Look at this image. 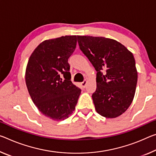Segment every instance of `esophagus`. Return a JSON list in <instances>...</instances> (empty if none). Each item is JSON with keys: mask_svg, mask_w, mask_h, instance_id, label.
Wrapping results in <instances>:
<instances>
[{"mask_svg": "<svg viewBox=\"0 0 156 156\" xmlns=\"http://www.w3.org/2000/svg\"><path fill=\"white\" fill-rule=\"evenodd\" d=\"M87 80H84L83 82L81 83V85H82V87L85 88L86 87V85H87Z\"/></svg>", "mask_w": 156, "mask_h": 156, "instance_id": "esophagus-1", "label": "esophagus"}]
</instances>
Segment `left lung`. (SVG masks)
Wrapping results in <instances>:
<instances>
[{
    "label": "left lung",
    "instance_id": "left-lung-1",
    "mask_svg": "<svg viewBox=\"0 0 156 156\" xmlns=\"http://www.w3.org/2000/svg\"><path fill=\"white\" fill-rule=\"evenodd\" d=\"M80 50L96 73V90L92 94L95 109L106 118L122 115L131 104L137 82L135 60L131 52L115 39L77 36Z\"/></svg>",
    "mask_w": 156,
    "mask_h": 156
}]
</instances>
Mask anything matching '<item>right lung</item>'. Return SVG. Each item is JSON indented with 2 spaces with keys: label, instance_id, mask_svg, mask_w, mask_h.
<instances>
[{
  "label": "right lung",
  "instance_id": "add662e5",
  "mask_svg": "<svg viewBox=\"0 0 156 156\" xmlns=\"http://www.w3.org/2000/svg\"><path fill=\"white\" fill-rule=\"evenodd\" d=\"M76 43V35L44 41L27 65L26 83L32 100L44 115L55 121L73 113L81 92L71 81L68 63Z\"/></svg>",
  "mask_w": 156,
  "mask_h": 156
}]
</instances>
